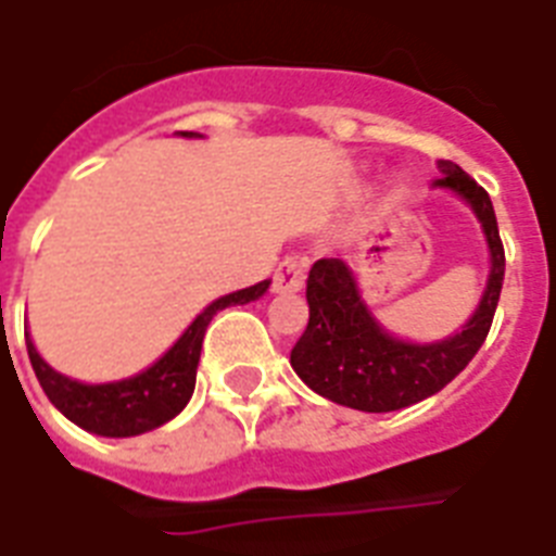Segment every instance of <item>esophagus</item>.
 <instances>
[{
	"label": "esophagus",
	"mask_w": 556,
	"mask_h": 556,
	"mask_svg": "<svg viewBox=\"0 0 556 556\" xmlns=\"http://www.w3.org/2000/svg\"><path fill=\"white\" fill-rule=\"evenodd\" d=\"M306 282V258L286 255L274 270V291H298Z\"/></svg>",
	"instance_id": "esophagus-1"
}]
</instances>
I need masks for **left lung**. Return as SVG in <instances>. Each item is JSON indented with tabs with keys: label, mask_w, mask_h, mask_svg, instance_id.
Masks as SVG:
<instances>
[{
	"label": "left lung",
	"mask_w": 556,
	"mask_h": 556,
	"mask_svg": "<svg viewBox=\"0 0 556 556\" xmlns=\"http://www.w3.org/2000/svg\"><path fill=\"white\" fill-rule=\"evenodd\" d=\"M438 166L441 178L434 184L467 199L485 229L491 250L489 289L462 333L434 345H410L387 337L375 325L342 258H318L306 279L309 325L291 349V366L303 384L337 405L366 414L417 405L450 384L489 337L506 270L497 217L489 193L462 166L453 160H438Z\"/></svg>",
	"instance_id": "obj_1"
}]
</instances>
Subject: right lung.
Returning <instances> with one entry per match:
<instances>
[{
	"instance_id": "obj_1",
	"label": "right lung",
	"mask_w": 556,
	"mask_h": 556,
	"mask_svg": "<svg viewBox=\"0 0 556 556\" xmlns=\"http://www.w3.org/2000/svg\"><path fill=\"white\" fill-rule=\"evenodd\" d=\"M265 291L267 279L214 301L205 313L195 315V321L184 330V337L151 369H146L137 378L115 381V384H79V381L59 375L41 361V354L31 345L29 333H26V351H29L31 369L38 375L47 399L71 422H77L79 429L103 434V438H130V434L157 429L166 419L181 414L184 405L190 402L195 387V366H199V354H202V339H205L211 318L226 306L255 301Z\"/></svg>"
}]
</instances>
